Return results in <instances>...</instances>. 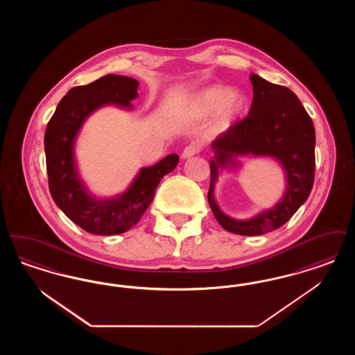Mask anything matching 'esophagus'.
Masks as SVG:
<instances>
[{"instance_id": "esophagus-1", "label": "esophagus", "mask_w": 355, "mask_h": 355, "mask_svg": "<svg viewBox=\"0 0 355 355\" xmlns=\"http://www.w3.org/2000/svg\"><path fill=\"white\" fill-rule=\"evenodd\" d=\"M198 152H200V146H198L197 144H190V145H187L185 149H184L182 158H184V159H189V158L194 157Z\"/></svg>"}]
</instances>
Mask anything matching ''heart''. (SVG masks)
<instances>
[{"mask_svg": "<svg viewBox=\"0 0 355 355\" xmlns=\"http://www.w3.org/2000/svg\"><path fill=\"white\" fill-rule=\"evenodd\" d=\"M245 106L246 100L243 96L234 93L232 87L220 85L207 86L186 101L187 112L194 117L202 119L217 113V130L227 129L242 114Z\"/></svg>", "mask_w": 355, "mask_h": 355, "instance_id": "1", "label": "heart"}]
</instances>
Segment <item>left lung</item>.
Here are the masks:
<instances>
[{
	"mask_svg": "<svg viewBox=\"0 0 355 355\" xmlns=\"http://www.w3.org/2000/svg\"><path fill=\"white\" fill-rule=\"evenodd\" d=\"M253 102L246 119L238 121L211 142L207 200L220 226L239 236H261L290 220L309 198L314 184L315 130L313 121L298 97L285 86L271 84L252 74ZM241 155L271 156L283 166L287 189L270 209L249 220L226 216L214 197L220 170L237 167Z\"/></svg>",
	"mask_w": 355,
	"mask_h": 355,
	"instance_id": "obj_1",
	"label": "left lung"
}]
</instances>
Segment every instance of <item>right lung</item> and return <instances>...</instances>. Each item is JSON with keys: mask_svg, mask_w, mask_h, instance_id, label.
<instances>
[{"mask_svg": "<svg viewBox=\"0 0 355 355\" xmlns=\"http://www.w3.org/2000/svg\"><path fill=\"white\" fill-rule=\"evenodd\" d=\"M138 85L135 78L107 74L92 84L71 87L46 126L44 144L51 198L68 218L90 234L114 236L130 230L152 203L162 177L180 161L173 153L155 165L142 168L128 190L112 198L93 196L81 180L74 145L85 121L106 105L132 109Z\"/></svg>", "mask_w": 355, "mask_h": 355, "instance_id": "right-lung-1", "label": "right lung"}]
</instances>
